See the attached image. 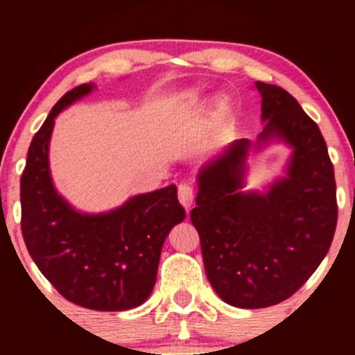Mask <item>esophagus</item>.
<instances>
[{
    "mask_svg": "<svg viewBox=\"0 0 355 355\" xmlns=\"http://www.w3.org/2000/svg\"><path fill=\"white\" fill-rule=\"evenodd\" d=\"M178 200H180V203L187 210L191 207V203H193V189H191L189 183L178 185Z\"/></svg>",
    "mask_w": 355,
    "mask_h": 355,
    "instance_id": "34e87169",
    "label": "esophagus"
}]
</instances>
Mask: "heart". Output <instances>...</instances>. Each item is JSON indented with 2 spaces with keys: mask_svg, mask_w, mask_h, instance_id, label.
<instances>
[{
  "mask_svg": "<svg viewBox=\"0 0 355 355\" xmlns=\"http://www.w3.org/2000/svg\"><path fill=\"white\" fill-rule=\"evenodd\" d=\"M187 101H189L190 105L198 103V101H200V93H198V92H191V93H189V95H187ZM217 108H218V112L225 113L227 110H229V100H227L225 96H222V98H218V101H217Z\"/></svg>",
  "mask_w": 355,
  "mask_h": 355,
  "instance_id": "1",
  "label": "heart"
}]
</instances>
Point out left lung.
<instances>
[{"instance_id":"left-lung-1","label":"left lung","mask_w":355,"mask_h":355,"mask_svg":"<svg viewBox=\"0 0 355 355\" xmlns=\"http://www.w3.org/2000/svg\"><path fill=\"white\" fill-rule=\"evenodd\" d=\"M262 133L235 140L198 172L190 220L203 266L223 302L263 309L295 294L320 266L337 225L334 166L319 126L291 93L255 81ZM272 141L293 148L286 175L266 192H243L246 155Z\"/></svg>"}]
</instances>
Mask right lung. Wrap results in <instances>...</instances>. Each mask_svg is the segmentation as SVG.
Returning a JSON list of instances; mask_svg holds the SVG:
<instances>
[{"label": "right lung", "mask_w": 355, "mask_h": 355, "mask_svg": "<svg viewBox=\"0 0 355 355\" xmlns=\"http://www.w3.org/2000/svg\"><path fill=\"white\" fill-rule=\"evenodd\" d=\"M93 89L83 83L61 96L31 140L21 175V232L40 272L64 299L120 312L152 294L162 247L185 210L175 185L135 195L103 214L76 210L56 191L48 160L55 118Z\"/></svg>", "instance_id": "right-lung-1"}]
</instances>
